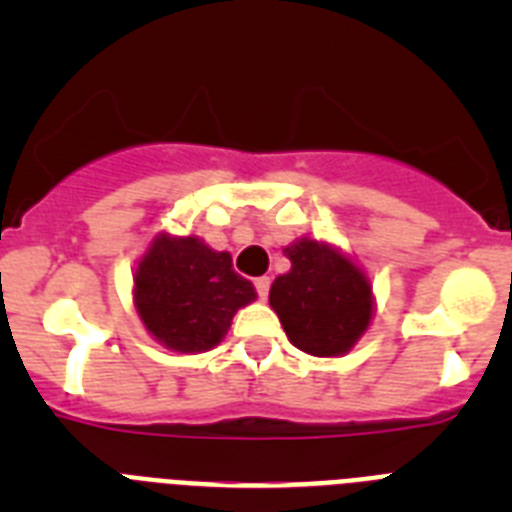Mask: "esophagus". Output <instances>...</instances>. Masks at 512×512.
Here are the masks:
<instances>
[{"instance_id":"1","label":"esophagus","mask_w":512,"mask_h":512,"mask_svg":"<svg viewBox=\"0 0 512 512\" xmlns=\"http://www.w3.org/2000/svg\"><path fill=\"white\" fill-rule=\"evenodd\" d=\"M256 292H259V297L261 300H266V297H269V287H271V279L269 277H259L256 279Z\"/></svg>"}]
</instances>
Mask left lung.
<instances>
[{
    "label": "left lung",
    "mask_w": 512,
    "mask_h": 512,
    "mask_svg": "<svg viewBox=\"0 0 512 512\" xmlns=\"http://www.w3.org/2000/svg\"><path fill=\"white\" fill-rule=\"evenodd\" d=\"M292 269L274 279L269 305L284 333L310 356H343L374 318V295L364 269L336 246L300 238L284 248Z\"/></svg>",
    "instance_id": "1"
}]
</instances>
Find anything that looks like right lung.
Masks as SVG:
<instances>
[{
  "label": "right lung",
  "instance_id": "right-lung-1",
  "mask_svg": "<svg viewBox=\"0 0 512 512\" xmlns=\"http://www.w3.org/2000/svg\"><path fill=\"white\" fill-rule=\"evenodd\" d=\"M138 318L161 346L200 354L223 341L233 315L256 289L233 271L228 251H212L197 235L158 233L133 274Z\"/></svg>",
  "mask_w": 512,
  "mask_h": 512
}]
</instances>
